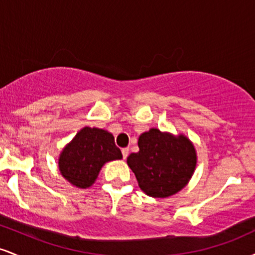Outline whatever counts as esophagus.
Segmentation results:
<instances>
[{
  "instance_id": "obj_1",
  "label": "esophagus",
  "mask_w": 255,
  "mask_h": 255,
  "mask_svg": "<svg viewBox=\"0 0 255 255\" xmlns=\"http://www.w3.org/2000/svg\"><path fill=\"white\" fill-rule=\"evenodd\" d=\"M128 153H129V148H128V147H125V148H122V156H124L125 159H126V158H127Z\"/></svg>"
}]
</instances>
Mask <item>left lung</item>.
Segmentation results:
<instances>
[{"label":"left lung","instance_id":"1","mask_svg":"<svg viewBox=\"0 0 255 255\" xmlns=\"http://www.w3.org/2000/svg\"><path fill=\"white\" fill-rule=\"evenodd\" d=\"M137 146L139 152L128 156L127 164L146 195L168 198L188 184L198 160L188 136L151 128L140 134Z\"/></svg>","mask_w":255,"mask_h":255}]
</instances>
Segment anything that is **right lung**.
Segmentation results:
<instances>
[{"mask_svg":"<svg viewBox=\"0 0 255 255\" xmlns=\"http://www.w3.org/2000/svg\"><path fill=\"white\" fill-rule=\"evenodd\" d=\"M122 159L114 135L101 128L84 127L61 151L58 170L77 188H89L97 180L105 163Z\"/></svg>","mask_w":255,"mask_h":255,"instance_id":"add662e5","label":"right lung"}]
</instances>
